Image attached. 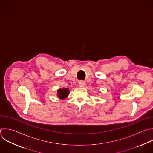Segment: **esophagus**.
Wrapping results in <instances>:
<instances>
[{"label": "esophagus", "mask_w": 153, "mask_h": 153, "mask_svg": "<svg viewBox=\"0 0 153 153\" xmlns=\"http://www.w3.org/2000/svg\"><path fill=\"white\" fill-rule=\"evenodd\" d=\"M78 84H79V87H84L85 85V82L84 81H79L78 82Z\"/></svg>", "instance_id": "1"}]
</instances>
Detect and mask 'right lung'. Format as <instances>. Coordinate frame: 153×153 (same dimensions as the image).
Returning a JSON list of instances; mask_svg holds the SVG:
<instances>
[{"mask_svg":"<svg viewBox=\"0 0 153 153\" xmlns=\"http://www.w3.org/2000/svg\"><path fill=\"white\" fill-rule=\"evenodd\" d=\"M57 96L61 99H65L68 97L69 93V90L67 88H60L57 90Z\"/></svg>","mask_w":153,"mask_h":153,"instance_id":"right-lung-1","label":"right lung"}]
</instances>
